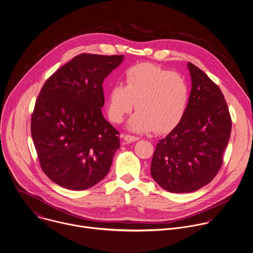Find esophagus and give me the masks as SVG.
I'll list each match as a JSON object with an SVG mask.
<instances>
[{"mask_svg":"<svg viewBox=\"0 0 253 253\" xmlns=\"http://www.w3.org/2000/svg\"><path fill=\"white\" fill-rule=\"evenodd\" d=\"M124 139L126 142H134V141H137L139 138L137 136H134V135H129V134H126L124 135Z\"/></svg>","mask_w":253,"mask_h":253,"instance_id":"1","label":"esophagus"}]
</instances>
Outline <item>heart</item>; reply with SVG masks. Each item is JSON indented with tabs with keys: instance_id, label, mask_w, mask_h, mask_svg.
<instances>
[{
	"instance_id": "heart-1",
	"label": "heart",
	"mask_w": 253,
	"mask_h": 253,
	"mask_svg": "<svg viewBox=\"0 0 253 253\" xmlns=\"http://www.w3.org/2000/svg\"><path fill=\"white\" fill-rule=\"evenodd\" d=\"M125 84H116L108 96V115L120 124L134 107L138 110L129 120L131 130L167 132L185 115L189 87L179 75L154 66L138 64L126 72Z\"/></svg>"
}]
</instances>
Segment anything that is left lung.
<instances>
[{"instance_id":"obj_1","label":"left lung","mask_w":253,"mask_h":253,"mask_svg":"<svg viewBox=\"0 0 253 253\" xmlns=\"http://www.w3.org/2000/svg\"><path fill=\"white\" fill-rule=\"evenodd\" d=\"M191 91L184 117L159 140L151 162V175L173 193L195 191L208 184L223 164L232 119L219 86L191 63Z\"/></svg>"}]
</instances>
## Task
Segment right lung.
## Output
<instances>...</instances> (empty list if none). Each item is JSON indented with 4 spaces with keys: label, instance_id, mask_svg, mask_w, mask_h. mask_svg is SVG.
<instances>
[{
    "label": "right lung",
    "instance_id": "right-lung-1",
    "mask_svg": "<svg viewBox=\"0 0 253 253\" xmlns=\"http://www.w3.org/2000/svg\"><path fill=\"white\" fill-rule=\"evenodd\" d=\"M124 56L81 54L44 84L31 117L40 166L55 183L72 190L102 180L121 147L119 131L102 115L104 80Z\"/></svg>",
    "mask_w": 253,
    "mask_h": 253
}]
</instances>
